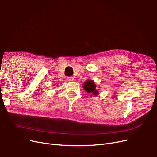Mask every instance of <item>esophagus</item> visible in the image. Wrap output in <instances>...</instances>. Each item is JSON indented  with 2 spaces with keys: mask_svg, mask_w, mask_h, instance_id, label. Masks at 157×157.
<instances>
[{
  "mask_svg": "<svg viewBox=\"0 0 157 157\" xmlns=\"http://www.w3.org/2000/svg\"><path fill=\"white\" fill-rule=\"evenodd\" d=\"M67 80L69 82H71V81H73L74 80V78L72 77H67Z\"/></svg>",
  "mask_w": 157,
  "mask_h": 157,
  "instance_id": "obj_1",
  "label": "esophagus"
}]
</instances>
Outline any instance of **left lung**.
Returning <instances> with one entry per match:
<instances>
[{
    "label": "left lung",
    "instance_id": "left-lung-1",
    "mask_svg": "<svg viewBox=\"0 0 157 157\" xmlns=\"http://www.w3.org/2000/svg\"><path fill=\"white\" fill-rule=\"evenodd\" d=\"M96 85L92 80H87L83 84L84 90L91 96H96L98 94V91L96 90Z\"/></svg>",
    "mask_w": 157,
    "mask_h": 157
}]
</instances>
